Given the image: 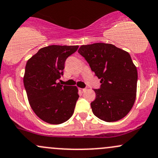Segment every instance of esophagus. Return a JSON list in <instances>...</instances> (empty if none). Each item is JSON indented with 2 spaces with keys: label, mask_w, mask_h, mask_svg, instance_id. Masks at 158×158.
Instances as JSON below:
<instances>
[{
  "label": "esophagus",
  "mask_w": 158,
  "mask_h": 158,
  "mask_svg": "<svg viewBox=\"0 0 158 158\" xmlns=\"http://www.w3.org/2000/svg\"><path fill=\"white\" fill-rule=\"evenodd\" d=\"M79 91H80V92H85V91H86V89H79Z\"/></svg>",
  "instance_id": "1"
}]
</instances>
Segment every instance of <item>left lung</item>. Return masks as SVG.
I'll return each instance as SVG.
<instances>
[{
  "instance_id": "left-lung-1",
  "label": "left lung",
  "mask_w": 158,
  "mask_h": 158,
  "mask_svg": "<svg viewBox=\"0 0 158 158\" xmlns=\"http://www.w3.org/2000/svg\"><path fill=\"white\" fill-rule=\"evenodd\" d=\"M78 52L101 79L92 112L106 122H115L127 115L136 98L138 73L129 54L114 44L94 43L82 45Z\"/></svg>"
}]
</instances>
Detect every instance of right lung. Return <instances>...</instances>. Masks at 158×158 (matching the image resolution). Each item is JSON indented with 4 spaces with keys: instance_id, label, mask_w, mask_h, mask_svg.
Returning <instances> with one entry per match:
<instances>
[{
    "instance_id": "obj_1",
    "label": "right lung",
    "mask_w": 158,
    "mask_h": 158,
    "mask_svg": "<svg viewBox=\"0 0 158 158\" xmlns=\"http://www.w3.org/2000/svg\"><path fill=\"white\" fill-rule=\"evenodd\" d=\"M79 46L50 45L42 48L27 61L23 82L35 114L50 124H60L72 117L79 98L76 86L57 82L64 64Z\"/></svg>"
}]
</instances>
